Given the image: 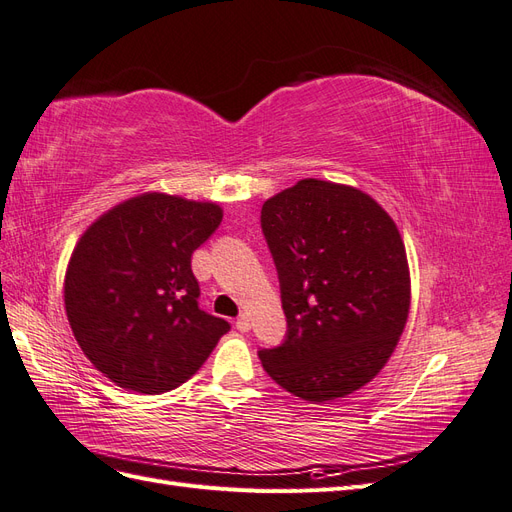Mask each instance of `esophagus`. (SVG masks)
Masks as SVG:
<instances>
[{
    "label": "esophagus",
    "instance_id": "obj_1",
    "mask_svg": "<svg viewBox=\"0 0 512 512\" xmlns=\"http://www.w3.org/2000/svg\"><path fill=\"white\" fill-rule=\"evenodd\" d=\"M237 329H239L241 333H247V331H250V329H252V320H250V318H247L245 314H241V316L237 318Z\"/></svg>",
    "mask_w": 512,
    "mask_h": 512
}]
</instances>
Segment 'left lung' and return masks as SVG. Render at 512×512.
<instances>
[{"label": "left lung", "mask_w": 512, "mask_h": 512, "mask_svg": "<svg viewBox=\"0 0 512 512\" xmlns=\"http://www.w3.org/2000/svg\"><path fill=\"white\" fill-rule=\"evenodd\" d=\"M260 222L288 320L286 342L260 350L262 367L309 404L359 391L391 359L410 314L397 224L363 190L322 179L267 198Z\"/></svg>", "instance_id": "8db88e82"}]
</instances>
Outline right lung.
<instances>
[{
  "label": "right lung",
  "instance_id": "1",
  "mask_svg": "<svg viewBox=\"0 0 512 512\" xmlns=\"http://www.w3.org/2000/svg\"><path fill=\"white\" fill-rule=\"evenodd\" d=\"M222 215L211 200L145 192L104 211L76 241L64 280L70 329L121 389H177L230 329L198 309L192 273L194 250Z\"/></svg>",
  "mask_w": 512,
  "mask_h": 512
}]
</instances>
